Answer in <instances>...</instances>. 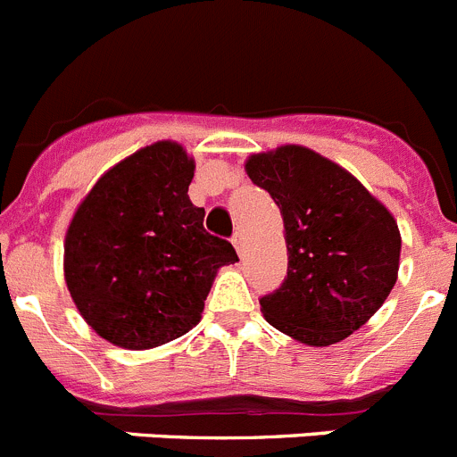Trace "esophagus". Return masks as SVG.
Returning a JSON list of instances; mask_svg holds the SVG:
<instances>
[{
	"label": "esophagus",
	"mask_w": 457,
	"mask_h": 457,
	"mask_svg": "<svg viewBox=\"0 0 457 457\" xmlns=\"http://www.w3.org/2000/svg\"><path fill=\"white\" fill-rule=\"evenodd\" d=\"M231 242H233V246H236V251L237 253H240V256H245V249H246V242H245V236H242L240 231L236 233V236L231 237Z\"/></svg>",
	"instance_id": "34e87169"
}]
</instances>
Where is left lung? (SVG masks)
<instances>
[{
	"label": "left lung",
	"mask_w": 457,
	"mask_h": 457,
	"mask_svg": "<svg viewBox=\"0 0 457 457\" xmlns=\"http://www.w3.org/2000/svg\"><path fill=\"white\" fill-rule=\"evenodd\" d=\"M246 174L280 208L287 276L261 296L265 320L311 346H328L365 324L396 283L399 226L340 165L286 145L246 161Z\"/></svg>",
	"instance_id": "8db88e82"
}]
</instances>
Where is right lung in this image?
I'll use <instances>...</instances> for the list:
<instances>
[{
    "label": "right lung",
    "instance_id": "right-lung-1",
    "mask_svg": "<svg viewBox=\"0 0 457 457\" xmlns=\"http://www.w3.org/2000/svg\"><path fill=\"white\" fill-rule=\"evenodd\" d=\"M195 161L156 142L108 170L65 236V280L83 320L124 349H154L201 320L231 242L204 228L187 196Z\"/></svg>",
    "mask_w": 457,
    "mask_h": 457
}]
</instances>
